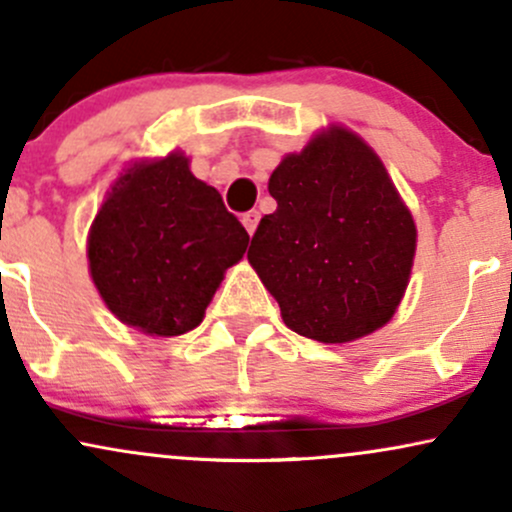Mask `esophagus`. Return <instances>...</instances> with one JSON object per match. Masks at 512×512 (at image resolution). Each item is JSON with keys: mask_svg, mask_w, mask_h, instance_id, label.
Segmentation results:
<instances>
[{"mask_svg": "<svg viewBox=\"0 0 512 512\" xmlns=\"http://www.w3.org/2000/svg\"><path fill=\"white\" fill-rule=\"evenodd\" d=\"M257 223H260V211H245L243 214V226H245V231L250 233H255V228H257Z\"/></svg>", "mask_w": 512, "mask_h": 512, "instance_id": "obj_1", "label": "esophagus"}]
</instances>
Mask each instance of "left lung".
Instances as JSON below:
<instances>
[{"instance_id":"1","label":"left lung","mask_w":512,"mask_h":512,"mask_svg":"<svg viewBox=\"0 0 512 512\" xmlns=\"http://www.w3.org/2000/svg\"><path fill=\"white\" fill-rule=\"evenodd\" d=\"M276 211L248 260L301 337L344 344L395 315L407 289L416 226L387 170L354 132L317 134L269 178Z\"/></svg>"}]
</instances>
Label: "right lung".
Returning <instances> with one entry per match:
<instances>
[{
    "mask_svg": "<svg viewBox=\"0 0 512 512\" xmlns=\"http://www.w3.org/2000/svg\"><path fill=\"white\" fill-rule=\"evenodd\" d=\"M248 240L219 192L190 173L185 156L170 154L117 180L88 233V264L122 322L175 337L202 322Z\"/></svg>",
    "mask_w": 512,
    "mask_h": 512,
    "instance_id": "1",
    "label": "right lung"
}]
</instances>
